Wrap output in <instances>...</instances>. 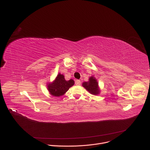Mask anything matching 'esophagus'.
<instances>
[{"label":"esophagus","instance_id":"34e87169","mask_svg":"<svg viewBox=\"0 0 150 150\" xmlns=\"http://www.w3.org/2000/svg\"><path fill=\"white\" fill-rule=\"evenodd\" d=\"M75 84H76V85H81V81H80V80H78V79L76 80V81H75Z\"/></svg>","mask_w":150,"mask_h":150}]
</instances>
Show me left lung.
I'll use <instances>...</instances> for the list:
<instances>
[{"instance_id":"left-lung-1","label":"left lung","mask_w":150,"mask_h":150,"mask_svg":"<svg viewBox=\"0 0 150 150\" xmlns=\"http://www.w3.org/2000/svg\"><path fill=\"white\" fill-rule=\"evenodd\" d=\"M82 87L87 90L90 94L93 95H98L100 93V89L98 86V82L97 79L91 76L89 78L88 82H83L82 84Z\"/></svg>"}]
</instances>
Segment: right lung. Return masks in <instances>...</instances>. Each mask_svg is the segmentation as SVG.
<instances>
[{
	"label": "right lung",
	"mask_w": 150,
	"mask_h": 150,
	"mask_svg": "<svg viewBox=\"0 0 150 150\" xmlns=\"http://www.w3.org/2000/svg\"><path fill=\"white\" fill-rule=\"evenodd\" d=\"M74 83L75 82L72 79L67 81L63 74L59 73L52 82L47 83V87L50 95L60 97L65 94Z\"/></svg>",
	"instance_id": "obj_1"
}]
</instances>
